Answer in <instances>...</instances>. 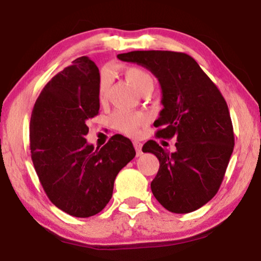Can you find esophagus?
<instances>
[{"label": "esophagus", "mask_w": 261, "mask_h": 261, "mask_svg": "<svg viewBox=\"0 0 261 261\" xmlns=\"http://www.w3.org/2000/svg\"><path fill=\"white\" fill-rule=\"evenodd\" d=\"M134 147H135L136 153H137V155H141L142 154V143L135 141L134 142Z\"/></svg>", "instance_id": "34e87169"}]
</instances>
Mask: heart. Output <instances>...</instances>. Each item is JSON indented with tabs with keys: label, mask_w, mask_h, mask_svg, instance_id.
I'll return each instance as SVG.
<instances>
[{
	"label": "heart",
	"mask_w": 261,
	"mask_h": 261,
	"mask_svg": "<svg viewBox=\"0 0 261 261\" xmlns=\"http://www.w3.org/2000/svg\"><path fill=\"white\" fill-rule=\"evenodd\" d=\"M126 81L134 87L138 92L146 95L152 91L154 81L151 73L147 70L138 67H131L124 71ZM112 82L111 72L109 70H104L100 73L98 80V99L100 103H104L108 99L109 90ZM112 126L122 134L134 136L137 134L139 127L146 123V116L142 112H130V111H116L111 117Z\"/></svg>",
	"instance_id": "heart-1"
}]
</instances>
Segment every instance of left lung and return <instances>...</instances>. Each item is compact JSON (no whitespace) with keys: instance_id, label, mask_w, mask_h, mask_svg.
<instances>
[{"instance_id":"obj_1","label":"left lung","mask_w":261,"mask_h":261,"mask_svg":"<svg viewBox=\"0 0 261 261\" xmlns=\"http://www.w3.org/2000/svg\"><path fill=\"white\" fill-rule=\"evenodd\" d=\"M120 61L137 63L157 77L163 110L153 125L157 138L176 137L169 152L154 141L143 152L159 161L151 190L170 212L196 211L216 196L234 147L230 112L219 89L191 56L147 50L119 54Z\"/></svg>"}]
</instances>
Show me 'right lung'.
<instances>
[{
    "label": "right lung",
    "instance_id": "right-lung-1",
    "mask_svg": "<svg viewBox=\"0 0 261 261\" xmlns=\"http://www.w3.org/2000/svg\"><path fill=\"white\" fill-rule=\"evenodd\" d=\"M99 71L88 56L72 61L46 83L30 118L35 170L51 203L88 218L106 207L120 170L134 159L129 138L116 135L100 149L88 144L87 120L99 111Z\"/></svg>",
    "mask_w": 261,
    "mask_h": 261
}]
</instances>
